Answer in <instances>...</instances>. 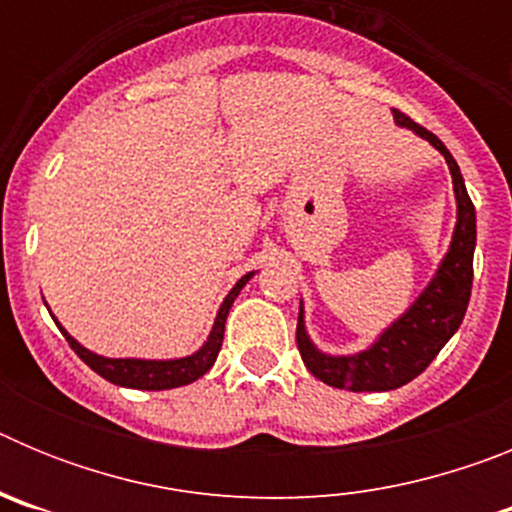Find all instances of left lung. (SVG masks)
<instances>
[{"mask_svg": "<svg viewBox=\"0 0 512 512\" xmlns=\"http://www.w3.org/2000/svg\"><path fill=\"white\" fill-rule=\"evenodd\" d=\"M395 120L402 128H410L420 138L431 140L433 146L443 153L449 164L451 179H454L456 205H459V217H456L454 241H451L449 253L443 259L441 269L433 277V282L425 287L423 295L415 300V305L402 315L390 330H384L379 341L369 351H361L356 356H325L312 346L305 333V320L297 318V348L310 369L320 382L338 387V390L351 392H384L397 390L410 379L418 377L428 369L438 356L446 341L456 333V328L464 320L469 295H472L474 279V243H477V220H474V205L469 200L461 171L456 166L454 156L441 140L410 120L405 112L395 110Z\"/></svg>", "mask_w": 512, "mask_h": 512, "instance_id": "obj_1", "label": "left lung"}]
</instances>
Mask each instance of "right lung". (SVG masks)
Instances as JSON below:
<instances>
[{"instance_id": "obj_1", "label": "right lung", "mask_w": 512, "mask_h": 512, "mask_svg": "<svg viewBox=\"0 0 512 512\" xmlns=\"http://www.w3.org/2000/svg\"><path fill=\"white\" fill-rule=\"evenodd\" d=\"M253 277V271H248L246 277H241V282L230 289V295L225 297V302L217 310L215 325H212V333L207 338L205 346L197 351V354L187 356V359H174V361H143V359H104V356L92 354L84 346L74 341V338L61 328V333L66 336L69 346L74 348L76 356H79L89 369L104 377L107 382L120 384V387H133V390H171V387H182V384L194 382L200 379L202 374L210 372V366L215 364L217 354H220V346H223V333H225V318H228V310L233 305V300L238 297L243 287H246L248 279Z\"/></svg>"}]
</instances>
